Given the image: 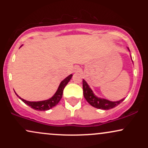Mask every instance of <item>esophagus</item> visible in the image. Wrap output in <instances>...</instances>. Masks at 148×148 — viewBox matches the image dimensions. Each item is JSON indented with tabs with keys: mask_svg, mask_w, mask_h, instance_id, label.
<instances>
[{
	"mask_svg": "<svg viewBox=\"0 0 148 148\" xmlns=\"http://www.w3.org/2000/svg\"><path fill=\"white\" fill-rule=\"evenodd\" d=\"M79 70H80V68L79 67H78V66H76V67H74V72H79Z\"/></svg>",
	"mask_w": 148,
	"mask_h": 148,
	"instance_id": "1",
	"label": "esophagus"
}]
</instances>
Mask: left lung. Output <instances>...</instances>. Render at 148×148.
<instances>
[{"mask_svg": "<svg viewBox=\"0 0 148 148\" xmlns=\"http://www.w3.org/2000/svg\"><path fill=\"white\" fill-rule=\"evenodd\" d=\"M127 49H128L129 51L130 52V49L128 47H127ZM131 58H132V56H131ZM132 62H133V61H132ZM83 90H84V96L86 101L91 106L101 110L111 109V108L118 106L121 102H123L125 99V97H124L123 99L119 100V101H110V100L104 99V98L99 97L95 95L94 92L92 91V90L90 87L89 85L88 84V83L84 79H83Z\"/></svg>", "mask_w": 148, "mask_h": 148, "instance_id": "8db88e82", "label": "left lung"}]
</instances>
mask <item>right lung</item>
<instances>
[{
    "mask_svg": "<svg viewBox=\"0 0 148 148\" xmlns=\"http://www.w3.org/2000/svg\"><path fill=\"white\" fill-rule=\"evenodd\" d=\"M72 74H70V75H69L67 77H66L64 80H62L60 82V85H59L58 88L55 94L48 99L38 101H29L22 99V98L20 97L16 92H15V94L16 95V96L19 97V99H21L22 101H23L25 104H27L28 106L31 107L33 109L37 110V111H48V110L51 109L53 107L56 106L59 101H60V100L62 97V93H63L64 88L66 86H67V84H68V82L70 81V79H72Z\"/></svg>",
    "mask_w": 148,
    "mask_h": 148,
    "instance_id": "obj_1",
    "label": "right lung"
}]
</instances>
